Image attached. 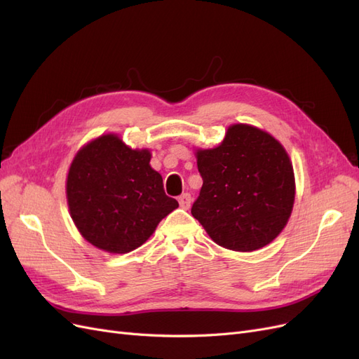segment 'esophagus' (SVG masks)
Segmentation results:
<instances>
[{"label":"esophagus","instance_id":"1","mask_svg":"<svg viewBox=\"0 0 359 359\" xmlns=\"http://www.w3.org/2000/svg\"><path fill=\"white\" fill-rule=\"evenodd\" d=\"M178 202H180L181 208L189 210L190 205H191V194H190V193H182L181 196L178 198Z\"/></svg>","mask_w":359,"mask_h":359}]
</instances>
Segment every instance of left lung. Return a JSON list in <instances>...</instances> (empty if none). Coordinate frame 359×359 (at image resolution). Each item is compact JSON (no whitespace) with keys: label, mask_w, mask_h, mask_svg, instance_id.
Listing matches in <instances>:
<instances>
[{"label":"left lung","mask_w":359,"mask_h":359,"mask_svg":"<svg viewBox=\"0 0 359 359\" xmlns=\"http://www.w3.org/2000/svg\"><path fill=\"white\" fill-rule=\"evenodd\" d=\"M202 189L191 214L219 245L253 252L286 226L295 177L285 148L256 127L235 124L223 142L196 153Z\"/></svg>","instance_id":"8db88e82"}]
</instances>
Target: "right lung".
<instances>
[{
    "instance_id": "right-lung-1",
    "label": "right lung",
    "mask_w": 359,
    "mask_h": 359,
    "mask_svg": "<svg viewBox=\"0 0 359 359\" xmlns=\"http://www.w3.org/2000/svg\"><path fill=\"white\" fill-rule=\"evenodd\" d=\"M148 149H132L115 135L83 147L67 177L72 219L86 241L109 253H128L178 208L149 166Z\"/></svg>"
}]
</instances>
